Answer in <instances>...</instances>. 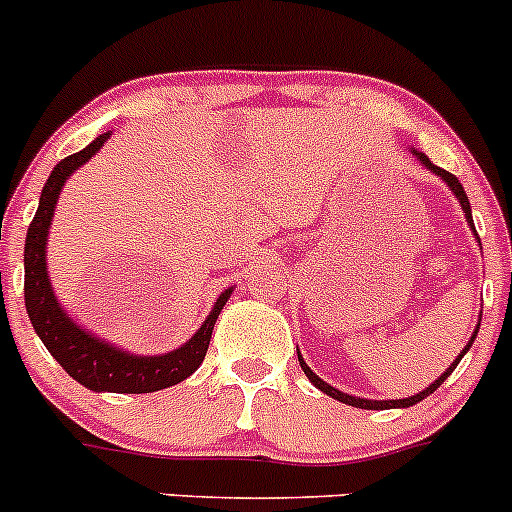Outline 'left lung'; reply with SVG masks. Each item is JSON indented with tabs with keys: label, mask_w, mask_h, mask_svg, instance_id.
Returning a JSON list of instances; mask_svg holds the SVG:
<instances>
[{
	"label": "left lung",
	"mask_w": 512,
	"mask_h": 512,
	"mask_svg": "<svg viewBox=\"0 0 512 512\" xmlns=\"http://www.w3.org/2000/svg\"><path fill=\"white\" fill-rule=\"evenodd\" d=\"M414 153H416V151H414ZM416 158H418V160H421V163H423V165H426V168H428V170H433V173H436V175H441V178H443V180H446V183H448V188H451V190H453V193H456V198H458V203H461L463 213H466L468 223H471V227H473V218H471V203H468V195H466V190H463L461 180H458V178H456V175H453V173H448V170H443V168H438V165H433V163H431V160H428V156H423V153H416ZM473 230H476V227H473ZM478 329H480V324H478V327H476V332H473L471 342H468V344H466V349H463V352H461V356H458V359H456V361H453V364H451V369H446V371H443V376H441V379H436V381H433V384H431V386H428V389H426V391H421V394L411 396V399H399V401H369V399H356V396L342 394V391H339V389H334V386L324 384V381H322V379H319V376H317V374H314V371H312V369H309V366H307V364H304V359H302V356H299V354H297V356H299V366H302V371H304V374H307V379H309V381H312V384H314V386H317V389H319V391H324V394H327V396H332V399L342 401V404L356 406V409H374V411H381V409H409V406H414V404H418V401H421V399H426V396H428V394H433V391H436V389H438V386H441V384H443V381H446V379H448V376H451V371H453V369H456V366H458V361H461V359H463V354H466V352H468V349H471V347H473V339H476Z\"/></svg>",
	"instance_id": "obj_1"
}]
</instances>
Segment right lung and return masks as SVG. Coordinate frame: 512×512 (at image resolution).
Segmentation results:
<instances>
[{"instance_id": "right-lung-1", "label": "right lung", "mask_w": 512, "mask_h": 512, "mask_svg": "<svg viewBox=\"0 0 512 512\" xmlns=\"http://www.w3.org/2000/svg\"><path fill=\"white\" fill-rule=\"evenodd\" d=\"M111 133H101L94 143L84 151L66 156L56 163L41 190L39 208L27 230V247H24V302H27V314L32 319L34 332L49 349V354L64 366L69 376H74L79 384L91 391H113V394H151V391L168 389L178 381L188 379L208 354L210 337H213L215 319L220 309L225 307L232 289H225L215 302L213 312L208 314L203 327L195 332L188 344H183L175 352L163 356H133L111 344L101 342L94 334L84 332L79 324L66 317L64 309L59 307L51 289L49 275H46V237H49V225L54 218V205L59 200L61 185L66 183L76 168L86 163L103 141H108Z\"/></svg>"}]
</instances>
